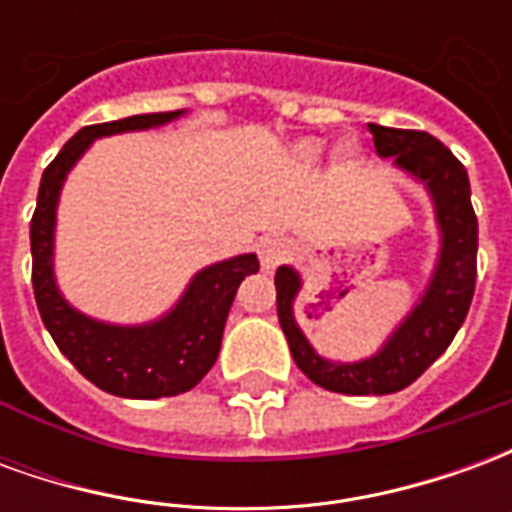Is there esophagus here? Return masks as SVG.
<instances>
[{"instance_id":"obj_1","label":"esophagus","mask_w":512,"mask_h":512,"mask_svg":"<svg viewBox=\"0 0 512 512\" xmlns=\"http://www.w3.org/2000/svg\"><path fill=\"white\" fill-rule=\"evenodd\" d=\"M290 252V244L285 238H279V235H266V238H260V244H257V255H260V266L263 268H277Z\"/></svg>"}]
</instances>
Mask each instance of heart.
<instances>
[{
    "label": "heart",
    "instance_id": "heart-1",
    "mask_svg": "<svg viewBox=\"0 0 512 512\" xmlns=\"http://www.w3.org/2000/svg\"><path fill=\"white\" fill-rule=\"evenodd\" d=\"M304 153H307V156H318V153H321V145H318V142H310V145H304Z\"/></svg>",
    "mask_w": 512,
    "mask_h": 512
}]
</instances>
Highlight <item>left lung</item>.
Returning <instances> with one entry per match:
<instances>
[{"mask_svg":"<svg viewBox=\"0 0 512 512\" xmlns=\"http://www.w3.org/2000/svg\"><path fill=\"white\" fill-rule=\"evenodd\" d=\"M373 145L381 158H392L397 169L408 172L428 189L436 224L441 233V249L428 288L417 307L389 334L378 354L362 362H332L323 359L293 315V301L301 290V277L290 266H279L277 315L288 337L293 362L304 376L329 392L343 395H392L414 384L439 359L461 323L474 296L477 279V216L472 208L469 175L450 147L436 136L408 128H386L370 123Z\"/></svg>","mask_w":512,"mask_h":512,"instance_id":"8db88e82","label":"left lung"}]
</instances>
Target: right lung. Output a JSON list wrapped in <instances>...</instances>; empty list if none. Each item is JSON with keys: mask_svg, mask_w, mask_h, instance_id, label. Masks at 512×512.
I'll return each mask as SVG.
<instances>
[{"mask_svg": "<svg viewBox=\"0 0 512 512\" xmlns=\"http://www.w3.org/2000/svg\"><path fill=\"white\" fill-rule=\"evenodd\" d=\"M180 112L134 115L82 128L71 136L40 178L38 208L29 222L32 288L40 318L62 354L87 381L109 395L156 400L189 392L211 370L222 348L224 323L238 285L257 274V255H238L194 274L180 301L158 321L117 326L87 318L62 299L54 279V224L62 183L84 150L101 136L147 131L178 120Z\"/></svg>", "mask_w": 512, "mask_h": 512, "instance_id": "1", "label": "right lung"}]
</instances>
